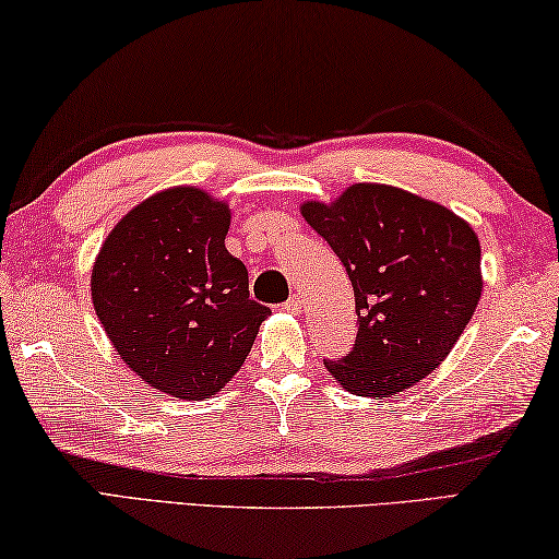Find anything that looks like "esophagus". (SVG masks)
Masks as SVG:
<instances>
[{
    "label": "esophagus",
    "mask_w": 559,
    "mask_h": 559,
    "mask_svg": "<svg viewBox=\"0 0 559 559\" xmlns=\"http://www.w3.org/2000/svg\"><path fill=\"white\" fill-rule=\"evenodd\" d=\"M282 307H285V311H289V314H299V311H301V299L295 295V297H289Z\"/></svg>",
    "instance_id": "34e87169"
}]
</instances>
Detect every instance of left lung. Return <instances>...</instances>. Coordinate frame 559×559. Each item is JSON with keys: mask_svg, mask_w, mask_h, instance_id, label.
Segmentation results:
<instances>
[{"mask_svg": "<svg viewBox=\"0 0 559 559\" xmlns=\"http://www.w3.org/2000/svg\"><path fill=\"white\" fill-rule=\"evenodd\" d=\"M301 215L324 238L354 285L358 334L324 360L348 393L390 397L442 364L481 297V245L444 205L395 186L356 183Z\"/></svg>", "mask_w": 559, "mask_h": 559, "instance_id": "1", "label": "left lung"}]
</instances>
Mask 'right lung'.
Instances as JSON below:
<instances>
[{
  "label": "right lung",
  "instance_id": "right-lung-1",
  "mask_svg": "<svg viewBox=\"0 0 559 559\" xmlns=\"http://www.w3.org/2000/svg\"><path fill=\"white\" fill-rule=\"evenodd\" d=\"M230 211L193 186L136 205L93 267V307L120 358L181 400L215 395L248 358L270 307L225 250Z\"/></svg>",
  "mask_w": 559,
  "mask_h": 559
}]
</instances>
